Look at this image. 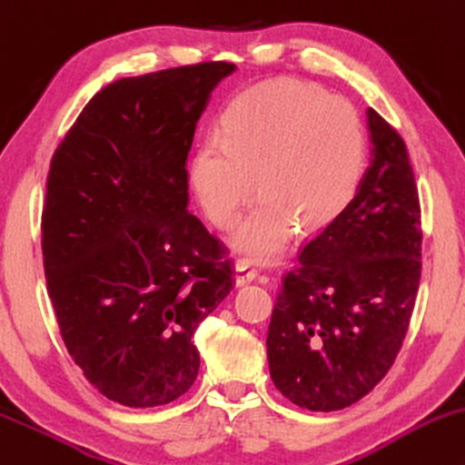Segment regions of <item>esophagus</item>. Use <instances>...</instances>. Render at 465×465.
I'll return each mask as SVG.
<instances>
[{
	"mask_svg": "<svg viewBox=\"0 0 465 465\" xmlns=\"http://www.w3.org/2000/svg\"><path fill=\"white\" fill-rule=\"evenodd\" d=\"M257 268L251 260H238L236 264V286H244V283L255 282Z\"/></svg>",
	"mask_w": 465,
	"mask_h": 465,
	"instance_id": "34e87169",
	"label": "esophagus"
}]
</instances>
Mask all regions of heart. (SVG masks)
<instances>
[{
    "label": "heart",
    "mask_w": 465,
    "mask_h": 465,
    "mask_svg": "<svg viewBox=\"0 0 465 465\" xmlns=\"http://www.w3.org/2000/svg\"><path fill=\"white\" fill-rule=\"evenodd\" d=\"M366 166L357 110L312 84L282 80L240 93L190 158V186L216 227L238 223L255 186L264 194L238 229L255 257L286 247L294 227L321 233L355 199Z\"/></svg>",
    "instance_id": "heart-1"
}]
</instances>
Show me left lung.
<instances>
[{"label":"left lung","mask_w":465,"mask_h":465,"mask_svg":"<svg viewBox=\"0 0 465 465\" xmlns=\"http://www.w3.org/2000/svg\"><path fill=\"white\" fill-rule=\"evenodd\" d=\"M372 164L331 227L301 249L268 324L275 388L310 411L363 399L399 355L420 286V199L401 134L368 110Z\"/></svg>","instance_id":"8db88e82"}]
</instances>
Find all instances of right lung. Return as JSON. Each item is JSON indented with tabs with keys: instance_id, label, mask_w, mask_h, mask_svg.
I'll use <instances>...</instances> for the list:
<instances>
[{
	"instance_id": "obj_1",
	"label": "right lung",
	"mask_w": 465,
	"mask_h": 465,
	"mask_svg": "<svg viewBox=\"0 0 465 465\" xmlns=\"http://www.w3.org/2000/svg\"><path fill=\"white\" fill-rule=\"evenodd\" d=\"M233 69L199 63L112 82L54 151L41 218L47 294L73 361L119 405L188 392L194 329L233 288L227 247L186 210L194 127Z\"/></svg>"
}]
</instances>
